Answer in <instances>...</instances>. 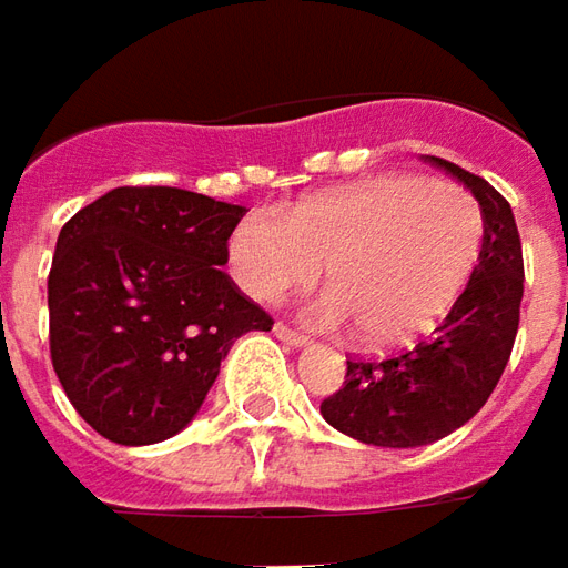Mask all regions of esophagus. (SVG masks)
Instances as JSON below:
<instances>
[{
	"label": "esophagus",
	"instance_id": "esophagus-1",
	"mask_svg": "<svg viewBox=\"0 0 568 568\" xmlns=\"http://www.w3.org/2000/svg\"><path fill=\"white\" fill-rule=\"evenodd\" d=\"M275 337H277V341H284V344H291V346H306V344H310V337H306V334H300V331L287 328L284 322H277V325H275Z\"/></svg>",
	"mask_w": 568,
	"mask_h": 568
}]
</instances>
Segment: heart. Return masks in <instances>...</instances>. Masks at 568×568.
Returning <instances> with one entry per match:
<instances>
[{
  "instance_id": "obj_1",
  "label": "heart",
  "mask_w": 568,
  "mask_h": 568,
  "mask_svg": "<svg viewBox=\"0 0 568 568\" xmlns=\"http://www.w3.org/2000/svg\"><path fill=\"white\" fill-rule=\"evenodd\" d=\"M485 240L481 205L463 186L418 174L310 196L281 215L250 212L231 234L240 287L272 303L322 275L331 291L310 303L325 328L356 322L372 346L432 331L475 272Z\"/></svg>"
}]
</instances>
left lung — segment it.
I'll use <instances>...</instances> for the list:
<instances>
[{
	"mask_svg": "<svg viewBox=\"0 0 568 568\" xmlns=\"http://www.w3.org/2000/svg\"><path fill=\"white\" fill-rule=\"evenodd\" d=\"M428 162L469 186L485 240L447 318L387 359H346L344 387L322 403L328 425L372 447H422L463 428L494 394L519 331L525 268L513 209L485 178L437 155Z\"/></svg>",
	"mask_w": 568,
	"mask_h": 568,
	"instance_id": "8db88e82",
	"label": "left lung"
}]
</instances>
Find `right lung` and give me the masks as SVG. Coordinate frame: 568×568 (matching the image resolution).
<instances>
[{"label":"right lung","instance_id":"1","mask_svg":"<svg viewBox=\"0 0 568 568\" xmlns=\"http://www.w3.org/2000/svg\"><path fill=\"white\" fill-rule=\"evenodd\" d=\"M243 205L178 186H115L59 234L49 353L80 418L124 447L174 437L246 331H272L224 275Z\"/></svg>","mask_w":568,"mask_h":568}]
</instances>
